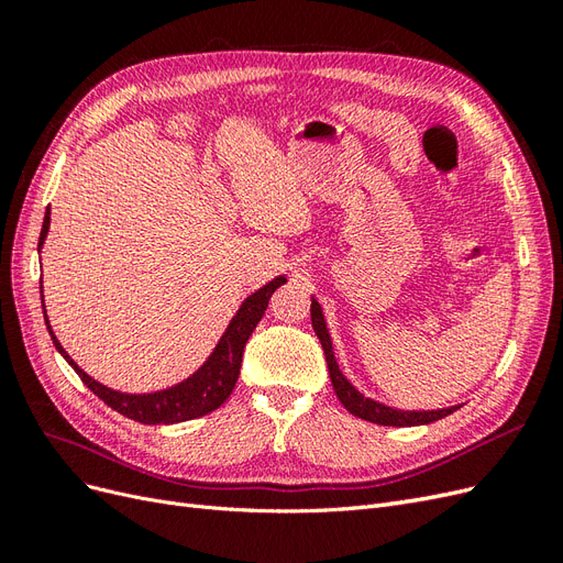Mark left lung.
<instances>
[{
  "mask_svg": "<svg viewBox=\"0 0 563 563\" xmlns=\"http://www.w3.org/2000/svg\"><path fill=\"white\" fill-rule=\"evenodd\" d=\"M310 312H312V329H314L319 343L323 347V354H327L329 376H331L335 395H338L340 404H343L352 416L368 420V422H376V424H387V428H413V424H428V422L446 418L460 408V406H451V408H441V411H397V408L364 397L362 391L354 389V385L343 376V371L338 368L327 321H323L321 308H319V302L314 298H312Z\"/></svg>",
  "mask_w": 563,
  "mask_h": 563,
  "instance_id": "left-lung-1",
  "label": "left lung"
}]
</instances>
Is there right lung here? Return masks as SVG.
I'll return each instance as SVG.
<instances>
[{
  "mask_svg": "<svg viewBox=\"0 0 563 563\" xmlns=\"http://www.w3.org/2000/svg\"><path fill=\"white\" fill-rule=\"evenodd\" d=\"M48 223H51V213L46 209L42 234H40V249L46 240ZM284 282L286 277L272 279L269 284H265L263 288H258V291L244 300L240 312L234 314L228 331L223 333V338H220L213 354L209 356L207 364L195 373V376H190L172 389L152 391V395H124V391H114L106 385H100L70 360V354L63 350L54 331H51L48 319H46V329L51 333V340H54L56 350L65 356V362L75 368L81 383L87 385L96 397L103 399L110 408H114L117 413H122L143 424H174V422H185V420L207 416L216 411L218 406L225 404V399L232 395L236 378H240L246 340L253 333V329L258 327V321L263 319L272 294H275Z\"/></svg>",
  "mask_w": 563,
  "mask_h": 563,
  "instance_id": "add662e5",
  "label": "right lung"
}]
</instances>
